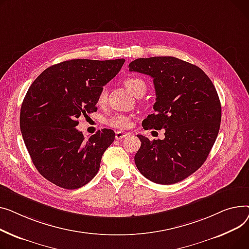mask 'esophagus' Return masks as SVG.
<instances>
[{"label": "esophagus", "instance_id": "1", "mask_svg": "<svg viewBox=\"0 0 249 249\" xmlns=\"http://www.w3.org/2000/svg\"><path fill=\"white\" fill-rule=\"evenodd\" d=\"M128 136L127 133H124V131H116L115 133V139L116 140H123Z\"/></svg>", "mask_w": 249, "mask_h": 249}]
</instances>
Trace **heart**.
<instances>
[{"instance_id":"1","label":"heart","mask_w":249,"mask_h":249,"mask_svg":"<svg viewBox=\"0 0 249 249\" xmlns=\"http://www.w3.org/2000/svg\"><path fill=\"white\" fill-rule=\"evenodd\" d=\"M124 86L125 89H127V91L133 94L134 96H136L138 93L142 92V91H145V83L143 80H142L141 78H137V77H130L124 80ZM107 89L106 87L101 89V90L99 91L98 95H97V102L98 104H104L107 99ZM105 123L111 127L114 128H120V129H125L127 127H129L130 125V119L128 118L127 115L125 114H122V113H113L110 114L109 116L105 120Z\"/></svg>"}]
</instances>
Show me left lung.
I'll return each mask as SVG.
<instances>
[{"mask_svg":"<svg viewBox=\"0 0 249 249\" xmlns=\"http://www.w3.org/2000/svg\"><path fill=\"white\" fill-rule=\"evenodd\" d=\"M128 67L154 79L155 112L143 128H165L164 140L138 135L136 166L154 183H178L204 164L218 136L221 104L215 86L201 68L172 56L139 58Z\"/></svg>","mask_w":249,"mask_h":249,"instance_id":"8db88e82","label":"left lung"}]
</instances>
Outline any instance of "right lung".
Listing matches in <instances>:
<instances>
[{"label": "right lung", "mask_w": 249, "mask_h": 249, "mask_svg": "<svg viewBox=\"0 0 249 249\" xmlns=\"http://www.w3.org/2000/svg\"><path fill=\"white\" fill-rule=\"evenodd\" d=\"M124 59H72L48 67L29 87L20 112L26 148L38 172L64 189H77L97 174L101 157L114 141L104 128L85 140L77 119L97 110L101 89Z\"/></svg>", "instance_id": "add662e5"}]
</instances>
